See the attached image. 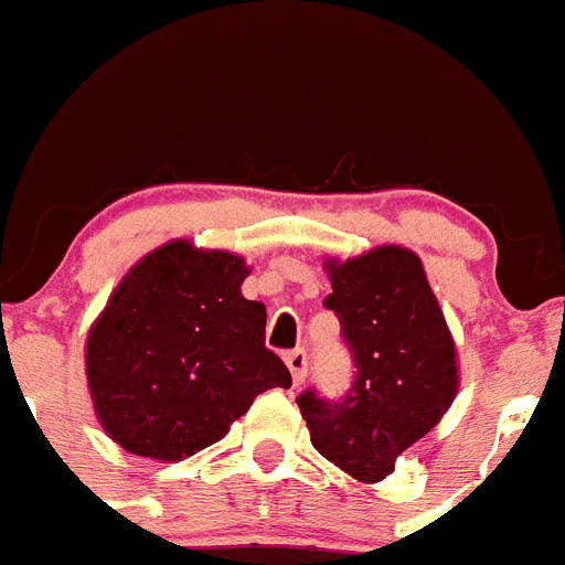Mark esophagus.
I'll list each match as a JSON object with an SVG mask.
<instances>
[{"instance_id": "obj_1", "label": "esophagus", "mask_w": 565, "mask_h": 565, "mask_svg": "<svg viewBox=\"0 0 565 565\" xmlns=\"http://www.w3.org/2000/svg\"><path fill=\"white\" fill-rule=\"evenodd\" d=\"M284 362H287V367H290L292 382H296V385H301V382H305V376H307V353H305V350H301V348L290 350V353L284 355Z\"/></svg>"}]
</instances>
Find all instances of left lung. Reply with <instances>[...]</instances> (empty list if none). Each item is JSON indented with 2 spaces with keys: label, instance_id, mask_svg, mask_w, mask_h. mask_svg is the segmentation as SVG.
<instances>
[{
  "label": "left lung",
  "instance_id": "left-lung-1",
  "mask_svg": "<svg viewBox=\"0 0 565 565\" xmlns=\"http://www.w3.org/2000/svg\"><path fill=\"white\" fill-rule=\"evenodd\" d=\"M355 379L341 399L305 391L298 407L312 448L362 482L385 480L405 448L422 439L457 396V350L419 255L376 246L344 264L327 260Z\"/></svg>",
  "mask_w": 565,
  "mask_h": 565
}]
</instances>
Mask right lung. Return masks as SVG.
<instances>
[{
  "label": "right lung",
  "instance_id": "add662e5",
  "mask_svg": "<svg viewBox=\"0 0 565 565\" xmlns=\"http://www.w3.org/2000/svg\"><path fill=\"white\" fill-rule=\"evenodd\" d=\"M244 258L172 241L137 260L85 341L99 425L151 459L192 457L224 439L258 393L290 387L267 350V307L241 296Z\"/></svg>",
  "mask_w": 565,
  "mask_h": 565
}]
</instances>
